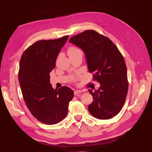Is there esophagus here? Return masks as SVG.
<instances>
[{"mask_svg":"<svg viewBox=\"0 0 152 152\" xmlns=\"http://www.w3.org/2000/svg\"><path fill=\"white\" fill-rule=\"evenodd\" d=\"M81 91H80V90H75V91H74V94L75 95V96H79V94H80V93H81Z\"/></svg>","mask_w":152,"mask_h":152,"instance_id":"1","label":"esophagus"}]
</instances>
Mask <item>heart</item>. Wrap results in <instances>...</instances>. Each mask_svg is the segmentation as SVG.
<instances>
[{"instance_id": "heart-1", "label": "heart", "mask_w": 152, "mask_h": 152, "mask_svg": "<svg viewBox=\"0 0 152 152\" xmlns=\"http://www.w3.org/2000/svg\"><path fill=\"white\" fill-rule=\"evenodd\" d=\"M79 50H80L79 49L76 48L72 47V48H69L68 51V54H70V53H75V52H77V51H79Z\"/></svg>"}]
</instances>
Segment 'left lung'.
Returning a JSON list of instances; mask_svg holds the SVG:
<instances>
[{
  "mask_svg": "<svg viewBox=\"0 0 152 152\" xmlns=\"http://www.w3.org/2000/svg\"><path fill=\"white\" fill-rule=\"evenodd\" d=\"M69 42L84 52L88 70L100 84L98 90H88L93 98L88 106L89 113L101 120L115 116L125 103L129 86L122 54L111 40L94 30L73 36Z\"/></svg>",
  "mask_w": 152,
  "mask_h": 152,
  "instance_id": "obj_1",
  "label": "left lung"
}]
</instances>
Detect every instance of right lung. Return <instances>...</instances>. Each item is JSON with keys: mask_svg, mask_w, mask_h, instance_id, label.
Instances as JSON below:
<instances>
[{"mask_svg": "<svg viewBox=\"0 0 152 152\" xmlns=\"http://www.w3.org/2000/svg\"><path fill=\"white\" fill-rule=\"evenodd\" d=\"M68 35L54 40L37 41L23 53L20 62L18 80L25 104L35 118L53 125L66 116L73 91L66 86L54 89L49 73Z\"/></svg>", "mask_w": 152, "mask_h": 152, "instance_id": "add662e5", "label": "right lung"}]
</instances>
